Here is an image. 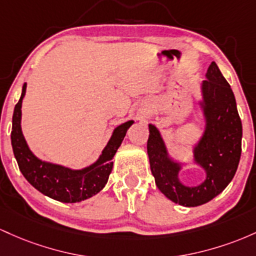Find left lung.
<instances>
[{
	"instance_id": "8db88e82",
	"label": "left lung",
	"mask_w": 256,
	"mask_h": 256,
	"mask_svg": "<svg viewBox=\"0 0 256 256\" xmlns=\"http://www.w3.org/2000/svg\"><path fill=\"white\" fill-rule=\"evenodd\" d=\"M202 83L206 130L194 148V162L206 178L194 188L179 182L180 164L169 158L158 129L148 124V154L157 188L166 198L185 206H202L225 190L234 179L242 152V122L231 87L213 62Z\"/></svg>"
}]
</instances>
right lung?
<instances>
[{
    "instance_id": "1",
    "label": "right lung",
    "mask_w": 256,
    "mask_h": 256,
    "mask_svg": "<svg viewBox=\"0 0 256 256\" xmlns=\"http://www.w3.org/2000/svg\"><path fill=\"white\" fill-rule=\"evenodd\" d=\"M25 92L26 83L22 86V96L14 108L10 133L14 157L25 179L43 194L64 203L81 202L102 191L112 170L114 154L124 139L128 128L134 123L133 120H128L114 129L112 136L94 164L80 170H72L41 160L30 151L20 126L22 102Z\"/></svg>"
}]
</instances>
